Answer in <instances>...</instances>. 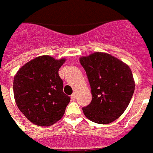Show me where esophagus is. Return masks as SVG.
<instances>
[{"label":"esophagus","instance_id":"esophagus-1","mask_svg":"<svg viewBox=\"0 0 153 153\" xmlns=\"http://www.w3.org/2000/svg\"><path fill=\"white\" fill-rule=\"evenodd\" d=\"M71 99H72V100H75V98H76V94H73L72 95H71Z\"/></svg>","mask_w":153,"mask_h":153}]
</instances>
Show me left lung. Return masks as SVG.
<instances>
[{"instance_id":"left-lung-1","label":"left lung","mask_w":153,"mask_h":153,"mask_svg":"<svg viewBox=\"0 0 153 153\" xmlns=\"http://www.w3.org/2000/svg\"><path fill=\"white\" fill-rule=\"evenodd\" d=\"M91 87L92 101L83 108L85 117L99 124L112 123L125 111L135 82L130 67L108 53L96 52L79 59Z\"/></svg>"}]
</instances>
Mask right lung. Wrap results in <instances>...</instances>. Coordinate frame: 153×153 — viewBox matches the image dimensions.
Wrapping results in <instances>:
<instances>
[{"instance_id":"obj_1","label":"right lung","mask_w":153,"mask_h":153,"mask_svg":"<svg viewBox=\"0 0 153 153\" xmlns=\"http://www.w3.org/2000/svg\"><path fill=\"white\" fill-rule=\"evenodd\" d=\"M66 59L38 56L19 68L14 77L13 92L19 111L32 123L48 126L64 115L70 97L63 91L59 69Z\"/></svg>"}]
</instances>
